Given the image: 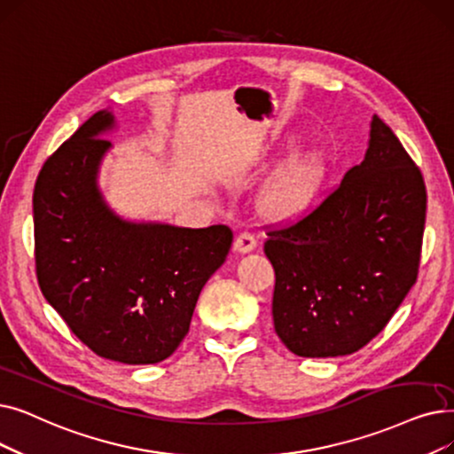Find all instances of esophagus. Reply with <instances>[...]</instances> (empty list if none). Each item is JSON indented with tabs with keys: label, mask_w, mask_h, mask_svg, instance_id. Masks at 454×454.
Listing matches in <instances>:
<instances>
[{
	"label": "esophagus",
	"mask_w": 454,
	"mask_h": 454,
	"mask_svg": "<svg viewBox=\"0 0 454 454\" xmlns=\"http://www.w3.org/2000/svg\"><path fill=\"white\" fill-rule=\"evenodd\" d=\"M254 248H255V238L250 231H241L233 241V250L239 252V254H247Z\"/></svg>",
	"instance_id": "obj_1"
}]
</instances>
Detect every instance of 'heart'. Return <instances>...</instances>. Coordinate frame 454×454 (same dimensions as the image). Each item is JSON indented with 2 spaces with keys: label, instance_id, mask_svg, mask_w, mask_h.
Masks as SVG:
<instances>
[{
  "label": "heart",
  "instance_id": "heart-1",
  "mask_svg": "<svg viewBox=\"0 0 454 454\" xmlns=\"http://www.w3.org/2000/svg\"><path fill=\"white\" fill-rule=\"evenodd\" d=\"M326 172V161L319 152L294 157L263 185L260 192L262 211L272 219H289L304 213L317 200Z\"/></svg>",
  "mask_w": 454,
  "mask_h": 454
}]
</instances>
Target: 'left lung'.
<instances>
[{
	"label": "left lung",
	"instance_id": "8db88e82",
	"mask_svg": "<svg viewBox=\"0 0 454 454\" xmlns=\"http://www.w3.org/2000/svg\"><path fill=\"white\" fill-rule=\"evenodd\" d=\"M425 213L421 170L374 114L364 161L299 223L267 231L282 343L333 358L379 336L418 280Z\"/></svg>",
	"mask_w": 454,
	"mask_h": 454
}]
</instances>
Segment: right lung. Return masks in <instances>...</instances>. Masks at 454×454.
<instances>
[{"instance_id": "obj_1", "label": "right lung", "mask_w": 454, "mask_h": 454, "mask_svg": "<svg viewBox=\"0 0 454 454\" xmlns=\"http://www.w3.org/2000/svg\"><path fill=\"white\" fill-rule=\"evenodd\" d=\"M114 116L98 111L59 146L33 192L36 278L98 356L157 364L180 347L199 294L230 252L224 224L180 228L118 216L98 189Z\"/></svg>"}]
</instances>
